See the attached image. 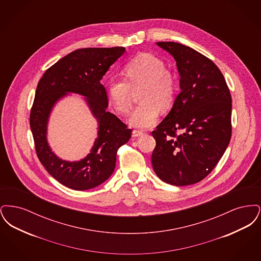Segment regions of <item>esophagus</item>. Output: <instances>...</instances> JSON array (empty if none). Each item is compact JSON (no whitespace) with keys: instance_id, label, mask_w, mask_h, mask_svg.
Listing matches in <instances>:
<instances>
[{"instance_id":"esophagus-1","label":"esophagus","mask_w":261,"mask_h":261,"mask_svg":"<svg viewBox=\"0 0 261 261\" xmlns=\"http://www.w3.org/2000/svg\"><path fill=\"white\" fill-rule=\"evenodd\" d=\"M142 135H143L142 131H139V130H133L132 131V136L133 137H140Z\"/></svg>"}]
</instances>
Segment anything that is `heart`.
I'll return each instance as SVG.
<instances>
[{
  "label": "heart",
  "mask_w": 261,
  "mask_h": 261,
  "mask_svg": "<svg viewBox=\"0 0 261 261\" xmlns=\"http://www.w3.org/2000/svg\"><path fill=\"white\" fill-rule=\"evenodd\" d=\"M127 80L113 77L107 84V94L114 109L127 113L131 108L132 92L142 88L139 94L141 102L131 112L128 122L136 128H148L159 118L160 110L165 112L174 103L177 94V81L165 63L159 58L143 54L125 65Z\"/></svg>",
  "instance_id": "b5f03b06"
}]
</instances>
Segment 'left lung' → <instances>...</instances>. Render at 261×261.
Wrapping results in <instances>:
<instances>
[{
	"mask_svg": "<svg viewBox=\"0 0 261 261\" xmlns=\"http://www.w3.org/2000/svg\"><path fill=\"white\" fill-rule=\"evenodd\" d=\"M156 45L176 61L181 92L151 132L156 142L151 164L167 184H196L211 173L230 143L231 94L223 74L208 58L175 42Z\"/></svg>",
	"mask_w": 261,
	"mask_h": 261,
	"instance_id": "8db88e82",
	"label": "left lung"
}]
</instances>
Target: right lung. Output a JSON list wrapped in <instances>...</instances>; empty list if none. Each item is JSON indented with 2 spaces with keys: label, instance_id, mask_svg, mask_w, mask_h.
I'll return each mask as SVG.
<instances>
[{
  "label": "right lung",
  "instance_id": "add662e5",
  "mask_svg": "<svg viewBox=\"0 0 261 261\" xmlns=\"http://www.w3.org/2000/svg\"><path fill=\"white\" fill-rule=\"evenodd\" d=\"M125 48H85L74 50L51 65L38 83L30 112V128L38 159L61 184L85 191L107 181L114 171L116 152L131 138V129L107 112V91L102 76L123 54ZM68 92L84 95L99 127L90 153L79 162L60 159L46 140L47 122L54 105Z\"/></svg>",
  "mask_w": 261,
  "mask_h": 261
}]
</instances>
